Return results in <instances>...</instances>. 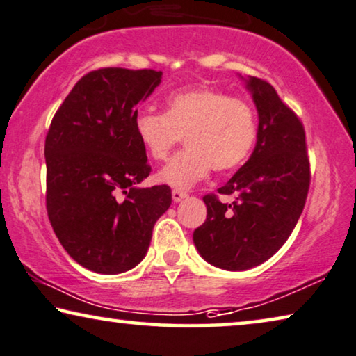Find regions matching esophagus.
I'll return each instance as SVG.
<instances>
[{
  "instance_id": "esophagus-1",
  "label": "esophagus",
  "mask_w": 356,
  "mask_h": 356,
  "mask_svg": "<svg viewBox=\"0 0 356 356\" xmlns=\"http://www.w3.org/2000/svg\"><path fill=\"white\" fill-rule=\"evenodd\" d=\"M185 196H187V192H184V190H179V188H174L172 190L174 203H179V201H182Z\"/></svg>"
}]
</instances>
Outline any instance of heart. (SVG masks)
<instances>
[{"label": "heart", "mask_w": 356, "mask_h": 356, "mask_svg": "<svg viewBox=\"0 0 356 356\" xmlns=\"http://www.w3.org/2000/svg\"><path fill=\"white\" fill-rule=\"evenodd\" d=\"M136 132L155 161L168 160L185 137L187 148L161 169L158 180L188 188L211 169L229 172L240 168L256 147L259 123L246 99L214 88H193L169 95L164 113H140Z\"/></svg>", "instance_id": "heart-1"}]
</instances>
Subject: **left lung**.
Instances as JSON below:
<instances>
[{"mask_svg":"<svg viewBox=\"0 0 356 356\" xmlns=\"http://www.w3.org/2000/svg\"><path fill=\"white\" fill-rule=\"evenodd\" d=\"M259 113L257 144L219 194L208 193L204 224L193 232L201 257L216 267L240 272L261 265L284 245L304 211L310 187L305 129L272 84L248 79Z\"/></svg>","mask_w":356,"mask_h":356,"instance_id":"obj_1","label":"left lung"}]
</instances>
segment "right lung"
Here are the masks:
<instances>
[{"instance_id": "obj_1", "label": "right lung", "mask_w": 356, "mask_h": 356, "mask_svg": "<svg viewBox=\"0 0 356 356\" xmlns=\"http://www.w3.org/2000/svg\"><path fill=\"white\" fill-rule=\"evenodd\" d=\"M161 75L152 68L89 72L47 131V217L68 256L95 273L136 267L150 246L153 225L171 206L168 185L137 187L152 166L136 132V107Z\"/></svg>"}]
</instances>
